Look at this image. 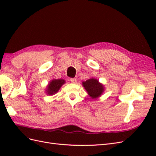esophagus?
I'll use <instances>...</instances> for the list:
<instances>
[{
    "label": "esophagus",
    "instance_id": "obj_1",
    "mask_svg": "<svg viewBox=\"0 0 156 156\" xmlns=\"http://www.w3.org/2000/svg\"><path fill=\"white\" fill-rule=\"evenodd\" d=\"M70 81L72 83H73V84H76L77 83V80L75 79H70Z\"/></svg>",
    "mask_w": 156,
    "mask_h": 156
}]
</instances>
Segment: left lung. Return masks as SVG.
I'll use <instances>...</instances> for the list:
<instances>
[{
    "label": "left lung",
    "instance_id": "1",
    "mask_svg": "<svg viewBox=\"0 0 156 156\" xmlns=\"http://www.w3.org/2000/svg\"><path fill=\"white\" fill-rule=\"evenodd\" d=\"M82 85L92 100H97L105 91L104 85L96 78L92 77L86 81H83Z\"/></svg>",
    "mask_w": 156,
    "mask_h": 156
}]
</instances>
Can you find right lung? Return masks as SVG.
Returning <instances> with one entry per match:
<instances>
[{"label": "right lung", "mask_w": 156, "mask_h": 156, "mask_svg": "<svg viewBox=\"0 0 156 156\" xmlns=\"http://www.w3.org/2000/svg\"><path fill=\"white\" fill-rule=\"evenodd\" d=\"M65 83L66 81L62 79H52L48 84V86L46 87L45 92L49 96L54 95L55 94L58 92L60 88L65 84Z\"/></svg>", "instance_id": "right-lung-1"}]
</instances>
